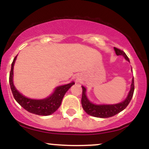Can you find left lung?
<instances>
[{
    "label": "left lung",
    "mask_w": 149,
    "mask_h": 149,
    "mask_svg": "<svg viewBox=\"0 0 149 149\" xmlns=\"http://www.w3.org/2000/svg\"><path fill=\"white\" fill-rule=\"evenodd\" d=\"M114 50H115L116 54L118 56H123L126 60L130 62L129 58L127 57V56L126 55V54L123 51L116 48V47H114ZM82 88H83V94H82L81 104L85 111L88 115L94 116V117L102 118H110L116 115V114L121 112L122 111H123L127 107L130 102L134 90V78H132V79L130 90L128 92V95L125 98V100L118 104H97L92 103V102L89 100V99L86 95V88L83 86V85H82Z\"/></svg>",
    "instance_id": "obj_1"
}]
</instances>
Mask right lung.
Returning a JSON list of instances; mask_svg holds the SVG:
<instances>
[{
	"label": "right lung",
	"instance_id": "right-lung-1",
	"mask_svg": "<svg viewBox=\"0 0 149 149\" xmlns=\"http://www.w3.org/2000/svg\"><path fill=\"white\" fill-rule=\"evenodd\" d=\"M17 57V55L15 57L12 63L9 78L10 88L15 100L25 110L31 113L38 116H49L52 114L60 107L64 95L69 90V88L75 84V83L72 81L68 84L56 87L52 93L46 98L40 99V100L29 98L17 90L13 82V76H14L13 71H14V66Z\"/></svg>",
	"mask_w": 149,
	"mask_h": 149
}]
</instances>
